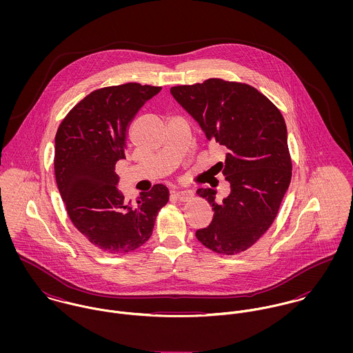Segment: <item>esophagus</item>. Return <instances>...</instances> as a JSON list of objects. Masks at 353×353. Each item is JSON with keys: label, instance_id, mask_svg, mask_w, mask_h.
Instances as JSON below:
<instances>
[{"label": "esophagus", "instance_id": "obj_1", "mask_svg": "<svg viewBox=\"0 0 353 353\" xmlns=\"http://www.w3.org/2000/svg\"><path fill=\"white\" fill-rule=\"evenodd\" d=\"M193 196H194V193L192 190H178V192H174V197L182 202L189 201L190 199H193Z\"/></svg>", "mask_w": 353, "mask_h": 353}]
</instances>
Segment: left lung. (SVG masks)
I'll list each match as a JSON object with an SVG mask.
<instances>
[{"instance_id": "1", "label": "left lung", "mask_w": 353, "mask_h": 353, "mask_svg": "<svg viewBox=\"0 0 353 353\" xmlns=\"http://www.w3.org/2000/svg\"><path fill=\"white\" fill-rule=\"evenodd\" d=\"M171 94L200 123L206 139L227 151L225 160L216 167L231 192L216 202V190H197L214 214L196 236L217 254L246 252L273 224L291 182L292 160L283 114L246 83L208 79L175 85Z\"/></svg>"}]
</instances>
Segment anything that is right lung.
I'll use <instances>...</instances> for the list:
<instances>
[{
	"mask_svg": "<svg viewBox=\"0 0 353 353\" xmlns=\"http://www.w3.org/2000/svg\"><path fill=\"white\" fill-rule=\"evenodd\" d=\"M161 87L128 83L95 90L62 119L55 134L54 172L73 225L101 252L128 254L151 238L159 210L168 202L153 185L136 203L117 189L115 164L125 159L130 121Z\"/></svg>",
	"mask_w": 353,
	"mask_h": 353,
	"instance_id": "add662e5",
	"label": "right lung"
}]
</instances>
